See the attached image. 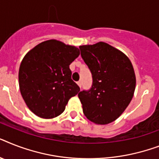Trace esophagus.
Returning a JSON list of instances; mask_svg holds the SVG:
<instances>
[{"label": "esophagus", "mask_w": 159, "mask_h": 159, "mask_svg": "<svg viewBox=\"0 0 159 159\" xmlns=\"http://www.w3.org/2000/svg\"><path fill=\"white\" fill-rule=\"evenodd\" d=\"M77 85H78V86H79L80 88H81V87H82V82H81V81H79V82H77Z\"/></svg>", "instance_id": "esophagus-1"}]
</instances>
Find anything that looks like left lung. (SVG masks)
Masks as SVG:
<instances>
[{"instance_id": "8db88e82", "label": "left lung", "mask_w": 159, "mask_h": 159, "mask_svg": "<svg viewBox=\"0 0 159 159\" xmlns=\"http://www.w3.org/2000/svg\"><path fill=\"white\" fill-rule=\"evenodd\" d=\"M79 48L93 79L91 88L78 94L83 113L95 124H109L132 100L136 82L132 64L124 53L105 42Z\"/></svg>"}]
</instances>
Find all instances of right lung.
<instances>
[{
  "mask_svg": "<svg viewBox=\"0 0 159 159\" xmlns=\"http://www.w3.org/2000/svg\"><path fill=\"white\" fill-rule=\"evenodd\" d=\"M79 55L76 46L55 39L41 42L26 54L19 67V89L34 114L46 119L57 117L79 92L69 68Z\"/></svg>",
  "mask_w": 159,
  "mask_h": 159,
  "instance_id": "right-lung-1",
  "label": "right lung"
}]
</instances>
